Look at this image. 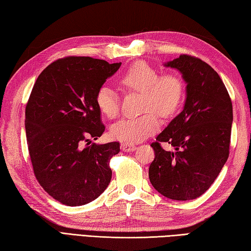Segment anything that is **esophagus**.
Wrapping results in <instances>:
<instances>
[{
	"mask_svg": "<svg viewBox=\"0 0 251 251\" xmlns=\"http://www.w3.org/2000/svg\"><path fill=\"white\" fill-rule=\"evenodd\" d=\"M121 148L124 152H131V151L135 150L136 146L131 145V143H128V142H124V143H122V145H121Z\"/></svg>",
	"mask_w": 251,
	"mask_h": 251,
	"instance_id": "esophagus-1",
	"label": "esophagus"
}]
</instances>
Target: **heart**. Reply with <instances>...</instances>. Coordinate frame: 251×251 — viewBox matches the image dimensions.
<instances>
[{
  "label": "heart",
  "mask_w": 251,
  "mask_h": 251,
  "mask_svg": "<svg viewBox=\"0 0 251 251\" xmlns=\"http://www.w3.org/2000/svg\"><path fill=\"white\" fill-rule=\"evenodd\" d=\"M122 86L142 94L141 112L137 117H126L111 126L110 134L116 140L139 142L153 135L159 127L157 114L173 115L182 102L184 85L175 74L159 75L157 70L145 62L132 65L120 78ZM96 104L102 114L113 119L120 111L117 95L109 86H101L96 95Z\"/></svg>",
  "instance_id": "obj_1"
}]
</instances>
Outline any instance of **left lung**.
Segmentation results:
<instances>
[{
  "instance_id": "8db88e82",
  "label": "left lung",
  "mask_w": 251,
  "mask_h": 251,
  "mask_svg": "<svg viewBox=\"0 0 251 251\" xmlns=\"http://www.w3.org/2000/svg\"><path fill=\"white\" fill-rule=\"evenodd\" d=\"M182 74V111L156 137L150 182L170 200L190 201L210 188L228 157L233 122L232 101L222 79L206 62L189 55L164 63ZM161 142L176 151H165Z\"/></svg>"
}]
</instances>
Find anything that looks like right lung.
<instances>
[{"mask_svg":"<svg viewBox=\"0 0 251 251\" xmlns=\"http://www.w3.org/2000/svg\"><path fill=\"white\" fill-rule=\"evenodd\" d=\"M121 65L62 58L44 69L32 89L25 121L32 166L42 188L63 205L88 204L110 183L109 162L120 143L90 139L104 131L96 95Z\"/></svg>","mask_w":251,"mask_h":251,"instance_id":"obj_1","label":"right lung"}]
</instances>
